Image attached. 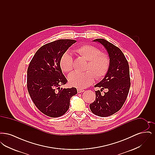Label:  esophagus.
<instances>
[{
	"mask_svg": "<svg viewBox=\"0 0 155 155\" xmlns=\"http://www.w3.org/2000/svg\"><path fill=\"white\" fill-rule=\"evenodd\" d=\"M84 92V89H77V92H78V93H82V92Z\"/></svg>",
	"mask_w": 155,
	"mask_h": 155,
	"instance_id": "1",
	"label": "esophagus"
}]
</instances>
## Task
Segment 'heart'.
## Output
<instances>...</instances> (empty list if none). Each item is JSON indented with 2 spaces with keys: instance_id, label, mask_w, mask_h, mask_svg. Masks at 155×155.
Here are the masks:
<instances>
[{
  "instance_id": "heart-1",
  "label": "heart",
  "mask_w": 155,
  "mask_h": 155,
  "mask_svg": "<svg viewBox=\"0 0 155 155\" xmlns=\"http://www.w3.org/2000/svg\"><path fill=\"white\" fill-rule=\"evenodd\" d=\"M79 55L88 61L84 73L75 71L68 77L69 84L77 88L83 89L91 85L95 80V75L97 79L103 78L108 72L110 67V60L109 56L105 53H101V51L96 47L84 45L75 49ZM60 66L61 70L68 73L73 70L74 67L73 58L69 52H65L60 60Z\"/></svg>"
}]
</instances>
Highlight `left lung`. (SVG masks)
Here are the masks:
<instances>
[{"label": "left lung", "mask_w": 155, "mask_h": 155, "mask_svg": "<svg viewBox=\"0 0 155 155\" xmlns=\"http://www.w3.org/2000/svg\"><path fill=\"white\" fill-rule=\"evenodd\" d=\"M94 41L102 45L106 49L110 64L104 78L95 85L101 89L95 91V101L89 104V107L95 115L107 117L122 107L128 96L131 85L129 65L118 47L104 39H96ZM104 88L108 91L101 95L100 92Z\"/></svg>", "instance_id": "8db88e82"}]
</instances>
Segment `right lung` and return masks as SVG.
<instances>
[{
  "label": "right lung",
  "mask_w": 155,
  "mask_h": 155,
  "mask_svg": "<svg viewBox=\"0 0 155 155\" xmlns=\"http://www.w3.org/2000/svg\"><path fill=\"white\" fill-rule=\"evenodd\" d=\"M76 41L59 39L41 47L27 70V89L37 108L51 117L63 116L68 110L75 88H63L67 82L60 66L62 55Z\"/></svg>",
  "instance_id": "1"
}]
</instances>
